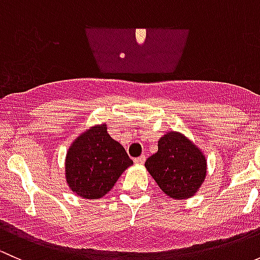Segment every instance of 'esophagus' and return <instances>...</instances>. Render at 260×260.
<instances>
[{
  "label": "esophagus",
  "mask_w": 260,
  "mask_h": 260,
  "mask_svg": "<svg viewBox=\"0 0 260 260\" xmlns=\"http://www.w3.org/2000/svg\"><path fill=\"white\" fill-rule=\"evenodd\" d=\"M133 161H135L136 165H143V164H145V161H146V156L136 157V158L133 159Z\"/></svg>",
  "instance_id": "1"
}]
</instances>
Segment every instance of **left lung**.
<instances>
[{
  "mask_svg": "<svg viewBox=\"0 0 260 260\" xmlns=\"http://www.w3.org/2000/svg\"><path fill=\"white\" fill-rule=\"evenodd\" d=\"M145 166L159 188L172 199L193 196L206 176L203 152L177 132L161 137L158 151L147 158Z\"/></svg>",
  "mask_w": 260,
  "mask_h": 260,
  "instance_id": "obj_1",
  "label": "left lung"
}]
</instances>
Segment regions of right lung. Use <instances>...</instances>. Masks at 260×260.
I'll use <instances>...</instances> for the list:
<instances>
[{"label": "right lung", "instance_id": "1", "mask_svg": "<svg viewBox=\"0 0 260 260\" xmlns=\"http://www.w3.org/2000/svg\"><path fill=\"white\" fill-rule=\"evenodd\" d=\"M131 165L133 161L108 135L107 125H95L70 146L65 161L67 182L81 198H103Z\"/></svg>", "mask_w": 260, "mask_h": 260}]
</instances>
